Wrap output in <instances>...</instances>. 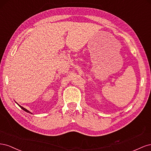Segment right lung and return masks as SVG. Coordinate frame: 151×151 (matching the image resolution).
Here are the masks:
<instances>
[{"mask_svg":"<svg viewBox=\"0 0 151 151\" xmlns=\"http://www.w3.org/2000/svg\"><path fill=\"white\" fill-rule=\"evenodd\" d=\"M18 105H19V104H18ZM19 106H20V108H21V109H23V110H24V111H26V112H28V113H31V112H30L29 111H28V109H26V108H23V107H22V106H20V105H19ZM31 114H32V113H31Z\"/></svg>","mask_w":151,"mask_h":151,"instance_id":"1","label":"right lung"}]
</instances>
